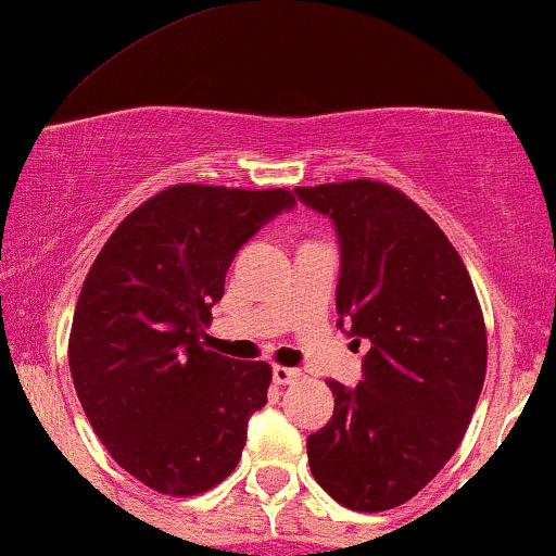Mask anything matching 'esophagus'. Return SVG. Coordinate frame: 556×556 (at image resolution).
Listing matches in <instances>:
<instances>
[{
	"label": "esophagus",
	"mask_w": 556,
	"mask_h": 556,
	"mask_svg": "<svg viewBox=\"0 0 556 556\" xmlns=\"http://www.w3.org/2000/svg\"><path fill=\"white\" fill-rule=\"evenodd\" d=\"M302 371L300 368H289V366H273V381L276 384H294L300 379Z\"/></svg>",
	"instance_id": "obj_1"
}]
</instances>
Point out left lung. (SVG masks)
Returning <instances> with one entry per match:
<instances>
[{"label": "left lung", "mask_w": 556, "mask_h": 556, "mask_svg": "<svg viewBox=\"0 0 556 556\" xmlns=\"http://www.w3.org/2000/svg\"><path fill=\"white\" fill-rule=\"evenodd\" d=\"M342 247L339 326L361 348L363 381H328L333 416L307 438L318 485L355 511L414 498L462 445L488 371L480 300L453 243L403 190L379 180L296 188Z\"/></svg>", "instance_id": "8db88e82"}]
</instances>
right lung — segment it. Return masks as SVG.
<instances>
[{"label": "right lung", "instance_id": "right-lung-1", "mask_svg": "<svg viewBox=\"0 0 556 556\" xmlns=\"http://www.w3.org/2000/svg\"><path fill=\"white\" fill-rule=\"evenodd\" d=\"M294 206L286 188L180 182L118 223L89 267L68 337L76 395L113 462L164 495L236 469L273 368L199 342L238 249Z\"/></svg>", "mask_w": 556, "mask_h": 556}]
</instances>
